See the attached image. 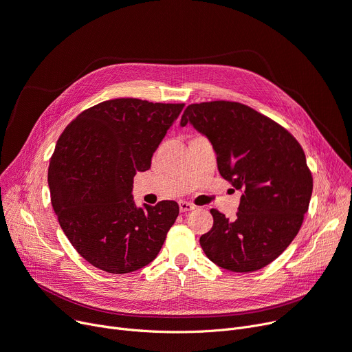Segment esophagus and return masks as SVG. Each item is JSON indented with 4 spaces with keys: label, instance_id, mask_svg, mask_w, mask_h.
<instances>
[{
    "label": "esophagus",
    "instance_id": "esophagus-1",
    "mask_svg": "<svg viewBox=\"0 0 352 352\" xmlns=\"http://www.w3.org/2000/svg\"><path fill=\"white\" fill-rule=\"evenodd\" d=\"M179 209L182 213H186V212H190L195 209V205L189 204V202H185V200H182V202H179Z\"/></svg>",
    "mask_w": 352,
    "mask_h": 352
}]
</instances>
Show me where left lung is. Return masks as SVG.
<instances>
[{
  "mask_svg": "<svg viewBox=\"0 0 352 352\" xmlns=\"http://www.w3.org/2000/svg\"><path fill=\"white\" fill-rule=\"evenodd\" d=\"M212 144L217 170L242 192L235 219L212 209L200 236L206 256L232 272H254L275 261L298 235L312 195L305 153L288 130L245 104H190L180 126Z\"/></svg>",
  "mask_w": 352,
  "mask_h": 352,
  "instance_id": "1",
  "label": "left lung"
}]
</instances>
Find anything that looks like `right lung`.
I'll return each instance as SVG.
<instances>
[{
    "mask_svg": "<svg viewBox=\"0 0 352 352\" xmlns=\"http://www.w3.org/2000/svg\"><path fill=\"white\" fill-rule=\"evenodd\" d=\"M185 104L114 98L76 117L48 166V188L60 226L77 252L109 274L152 262L179 214L163 200L138 206L133 177L152 156Z\"/></svg>",
    "mask_w": 352,
    "mask_h": 352,
    "instance_id": "obj_1",
    "label": "right lung"
}]
</instances>
